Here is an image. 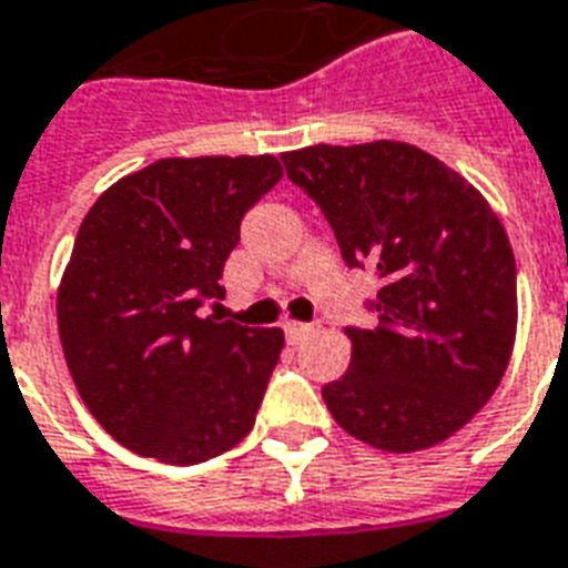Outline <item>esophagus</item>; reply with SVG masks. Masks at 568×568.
<instances>
[{
	"label": "esophagus",
	"mask_w": 568,
	"mask_h": 568,
	"mask_svg": "<svg viewBox=\"0 0 568 568\" xmlns=\"http://www.w3.org/2000/svg\"><path fill=\"white\" fill-rule=\"evenodd\" d=\"M284 332H287V338L293 341V344H300L302 338H308V335H314V326L311 323H296V320H290V323H284Z\"/></svg>",
	"instance_id": "34e87169"
}]
</instances>
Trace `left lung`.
<instances>
[{
  "label": "left lung",
  "instance_id": "left-lung-1",
  "mask_svg": "<svg viewBox=\"0 0 568 568\" xmlns=\"http://www.w3.org/2000/svg\"><path fill=\"white\" fill-rule=\"evenodd\" d=\"M326 215L349 268H377V326H349V368L323 386L341 428L383 452H419L464 428L509 365L515 257L479 191L428 152L377 140L281 155Z\"/></svg>",
  "mask_w": 568,
  "mask_h": 568
}]
</instances>
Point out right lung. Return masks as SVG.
<instances>
[{
  "label": "right lung",
  "mask_w": 568,
  "mask_h": 568,
  "mask_svg": "<svg viewBox=\"0 0 568 568\" xmlns=\"http://www.w3.org/2000/svg\"><path fill=\"white\" fill-rule=\"evenodd\" d=\"M281 176L275 155L161 158L87 212L59 284V338L80 398L125 449L200 464L254 428L284 332L200 308L221 300L239 224Z\"/></svg>",
  "instance_id": "add662e5"
}]
</instances>
